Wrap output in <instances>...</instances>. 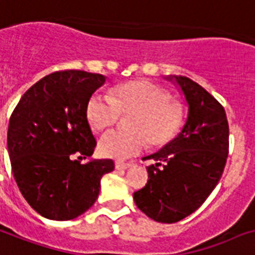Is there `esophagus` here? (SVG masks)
Masks as SVG:
<instances>
[{
	"instance_id": "obj_1",
	"label": "esophagus",
	"mask_w": 255,
	"mask_h": 255,
	"mask_svg": "<svg viewBox=\"0 0 255 255\" xmlns=\"http://www.w3.org/2000/svg\"><path fill=\"white\" fill-rule=\"evenodd\" d=\"M130 166H133V162H122V161L116 162V169H118V170H124V169H128Z\"/></svg>"
}]
</instances>
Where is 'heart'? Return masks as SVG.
Segmentation results:
<instances>
[{"instance_id": "b5f03b06", "label": "heart", "mask_w": 255, "mask_h": 255, "mask_svg": "<svg viewBox=\"0 0 255 255\" xmlns=\"http://www.w3.org/2000/svg\"><path fill=\"white\" fill-rule=\"evenodd\" d=\"M121 116L129 131H113L100 141V153L113 159L138 154L146 145L161 147L173 141L182 130L186 109L173 100L171 93L145 80L129 81L110 89V97L94 96L89 100L86 117L96 131L113 128Z\"/></svg>"}]
</instances>
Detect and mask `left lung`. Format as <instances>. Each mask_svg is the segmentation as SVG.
I'll use <instances>...</instances> for the list:
<instances>
[{
    "mask_svg": "<svg viewBox=\"0 0 255 255\" xmlns=\"http://www.w3.org/2000/svg\"><path fill=\"white\" fill-rule=\"evenodd\" d=\"M189 104L182 131L163 149L147 155L149 181L134 191V202L157 222L174 224L202 205L222 177L229 154L224 106L187 77H175Z\"/></svg>",
    "mask_w": 255,
    "mask_h": 255,
    "instance_id": "1",
    "label": "left lung"
}]
</instances>
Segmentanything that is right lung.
<instances>
[{"label": "right lung", "instance_id": "1", "mask_svg": "<svg viewBox=\"0 0 255 255\" xmlns=\"http://www.w3.org/2000/svg\"><path fill=\"white\" fill-rule=\"evenodd\" d=\"M104 82L97 73L54 72L27 89L11 113V171L23 198L45 218L69 221L84 214L100 194L102 175L113 171V159H73L94 151L86 108Z\"/></svg>", "mask_w": 255, "mask_h": 255}]
</instances>
